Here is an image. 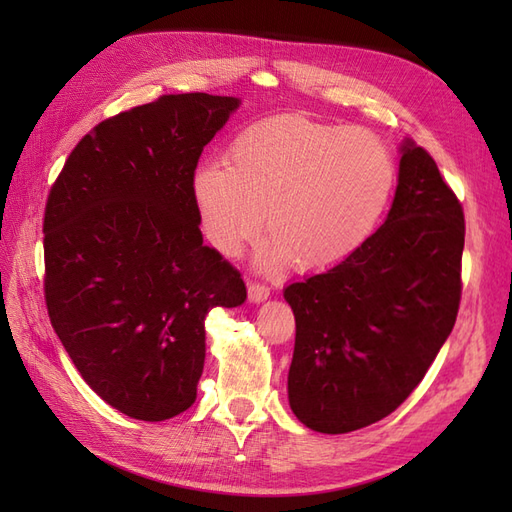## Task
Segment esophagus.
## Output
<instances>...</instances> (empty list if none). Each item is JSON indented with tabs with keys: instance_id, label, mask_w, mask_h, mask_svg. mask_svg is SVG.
Returning a JSON list of instances; mask_svg holds the SVG:
<instances>
[{
	"instance_id": "34e87169",
	"label": "esophagus",
	"mask_w": 512,
	"mask_h": 512,
	"mask_svg": "<svg viewBox=\"0 0 512 512\" xmlns=\"http://www.w3.org/2000/svg\"><path fill=\"white\" fill-rule=\"evenodd\" d=\"M271 294V290L265 284H258V282H250L247 284V297H250L252 303H260L265 301Z\"/></svg>"
}]
</instances>
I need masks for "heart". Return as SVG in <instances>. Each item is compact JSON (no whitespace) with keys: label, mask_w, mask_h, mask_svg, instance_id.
I'll return each instance as SVG.
<instances>
[{"label":"heart","mask_w":512,"mask_h":512,"mask_svg":"<svg viewBox=\"0 0 512 512\" xmlns=\"http://www.w3.org/2000/svg\"><path fill=\"white\" fill-rule=\"evenodd\" d=\"M393 185V156L374 134L284 115L243 128L226 162L200 164L192 198L222 254L237 256L258 235L265 209L262 265L294 260L301 271H322L369 239Z\"/></svg>","instance_id":"1"}]
</instances>
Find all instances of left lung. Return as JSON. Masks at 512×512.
<instances>
[{"instance_id": "1", "label": "left lung", "mask_w": 512, "mask_h": 512, "mask_svg": "<svg viewBox=\"0 0 512 512\" xmlns=\"http://www.w3.org/2000/svg\"><path fill=\"white\" fill-rule=\"evenodd\" d=\"M463 239L455 192L406 141L384 224L333 269L284 290L297 322L288 401L305 427H367L421 384L455 327Z\"/></svg>"}]
</instances>
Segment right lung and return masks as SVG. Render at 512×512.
Listing matches in <instances>:
<instances>
[{
  "mask_svg": "<svg viewBox=\"0 0 512 512\" xmlns=\"http://www.w3.org/2000/svg\"><path fill=\"white\" fill-rule=\"evenodd\" d=\"M237 98L170 94L100 121L46 198L44 301L83 380L138 421L196 401L205 318L241 273L203 245L192 177Z\"/></svg>",
  "mask_w": 512,
  "mask_h": 512,
  "instance_id": "add662e5",
  "label": "right lung"
}]
</instances>
